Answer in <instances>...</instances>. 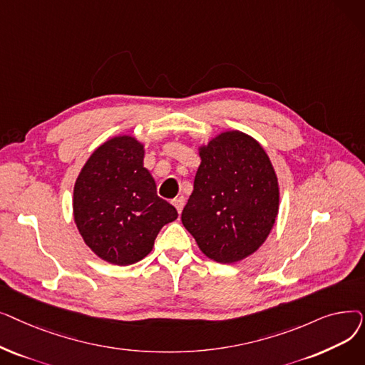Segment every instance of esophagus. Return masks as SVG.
Instances as JSON below:
<instances>
[{"mask_svg":"<svg viewBox=\"0 0 365 365\" xmlns=\"http://www.w3.org/2000/svg\"><path fill=\"white\" fill-rule=\"evenodd\" d=\"M173 205H175V207H176V210H178V213L180 215V213H182V210H183V205H185V198H183V197L175 198V200H173Z\"/></svg>","mask_w":365,"mask_h":365,"instance_id":"obj_1","label":"esophagus"}]
</instances>
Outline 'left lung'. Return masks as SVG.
Wrapping results in <instances>:
<instances>
[{
    "label": "left lung",
    "instance_id": "1",
    "mask_svg": "<svg viewBox=\"0 0 365 365\" xmlns=\"http://www.w3.org/2000/svg\"><path fill=\"white\" fill-rule=\"evenodd\" d=\"M200 157L182 223L207 257L240 262L253 255L274 227L279 208L275 170L260 143L238 130L200 146Z\"/></svg>",
    "mask_w": 365,
    "mask_h": 365
}]
</instances>
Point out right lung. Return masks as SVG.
Masks as SVG:
<instances>
[{
  "label": "right lung",
  "mask_w": 365,
  "mask_h": 365,
  "mask_svg": "<svg viewBox=\"0 0 365 365\" xmlns=\"http://www.w3.org/2000/svg\"><path fill=\"white\" fill-rule=\"evenodd\" d=\"M143 145L115 136L96 149L73 186V220L101 259L118 266L149 255L161 227L178 219L176 208L157 195L143 167Z\"/></svg>",
  "instance_id": "1"
}]
</instances>
